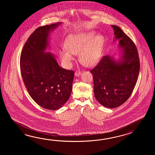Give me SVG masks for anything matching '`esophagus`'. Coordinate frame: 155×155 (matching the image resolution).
<instances>
[{
  "instance_id": "1",
  "label": "esophagus",
  "mask_w": 155,
  "mask_h": 155,
  "mask_svg": "<svg viewBox=\"0 0 155 155\" xmlns=\"http://www.w3.org/2000/svg\"><path fill=\"white\" fill-rule=\"evenodd\" d=\"M81 74V72L80 70H79V71H76L75 73V76H80Z\"/></svg>"
}]
</instances>
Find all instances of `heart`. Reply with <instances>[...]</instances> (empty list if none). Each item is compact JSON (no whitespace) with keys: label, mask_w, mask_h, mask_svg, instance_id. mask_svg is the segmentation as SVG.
<instances>
[{"label":"heart","mask_w":155,"mask_h":155,"mask_svg":"<svg viewBox=\"0 0 155 155\" xmlns=\"http://www.w3.org/2000/svg\"><path fill=\"white\" fill-rule=\"evenodd\" d=\"M94 31L83 32L68 36L65 41V49L60 52L64 64L70 65L74 60L73 54H79L80 63L86 66H92L99 62L102 55L105 39L101 35L95 36Z\"/></svg>","instance_id":"heart-1"}]
</instances>
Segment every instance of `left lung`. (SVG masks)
Wrapping results in <instances>:
<instances>
[{
    "instance_id": "8db88e82",
    "label": "left lung",
    "mask_w": 155,
    "mask_h": 155,
    "mask_svg": "<svg viewBox=\"0 0 155 155\" xmlns=\"http://www.w3.org/2000/svg\"><path fill=\"white\" fill-rule=\"evenodd\" d=\"M111 26L115 39L119 40V46L123 50L121 61H115L112 58L106 55L90 70L96 99L110 109L121 105L129 99L137 82L140 68L135 43L119 26Z\"/></svg>"
}]
</instances>
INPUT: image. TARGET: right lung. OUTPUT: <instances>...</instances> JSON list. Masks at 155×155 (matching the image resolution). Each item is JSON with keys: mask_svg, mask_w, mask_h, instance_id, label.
<instances>
[{"mask_svg": "<svg viewBox=\"0 0 155 155\" xmlns=\"http://www.w3.org/2000/svg\"><path fill=\"white\" fill-rule=\"evenodd\" d=\"M60 23L37 28L26 40L20 56L21 75L30 96L50 110L59 109L68 100L74 76L73 70L61 68L52 54L44 51L50 31Z\"/></svg>", "mask_w": 155, "mask_h": 155, "instance_id": "obj_1", "label": "right lung"}]
</instances>
